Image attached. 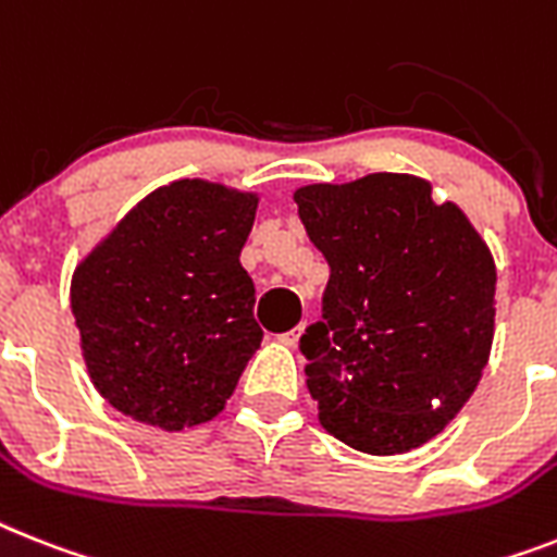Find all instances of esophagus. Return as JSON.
<instances>
[{"mask_svg": "<svg viewBox=\"0 0 557 557\" xmlns=\"http://www.w3.org/2000/svg\"><path fill=\"white\" fill-rule=\"evenodd\" d=\"M301 333H305V321H301V324H298V327H293V330H287V333L278 335V342L287 344V347H296L298 338H301Z\"/></svg>", "mask_w": 557, "mask_h": 557, "instance_id": "obj_1", "label": "esophagus"}]
</instances>
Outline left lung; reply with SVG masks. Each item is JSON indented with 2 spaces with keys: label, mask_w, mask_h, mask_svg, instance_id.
<instances>
[{
  "label": "left lung",
  "mask_w": 557,
  "mask_h": 557,
  "mask_svg": "<svg viewBox=\"0 0 557 557\" xmlns=\"http://www.w3.org/2000/svg\"><path fill=\"white\" fill-rule=\"evenodd\" d=\"M324 256L321 321L301 335L327 433L370 455L416 449L475 393L493 347L495 264L467 215L416 176L296 190Z\"/></svg>",
  "instance_id": "obj_1"
}]
</instances>
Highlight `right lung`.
Instances as JSON below:
<instances>
[{"instance_id":"1","label":"right lung","mask_w":557,"mask_h":557,"mask_svg":"<svg viewBox=\"0 0 557 557\" xmlns=\"http://www.w3.org/2000/svg\"><path fill=\"white\" fill-rule=\"evenodd\" d=\"M256 196L199 178L159 187L82 261L71 307L87 372L124 416L185 430L224 410L259 350L242 247Z\"/></svg>"}]
</instances>
